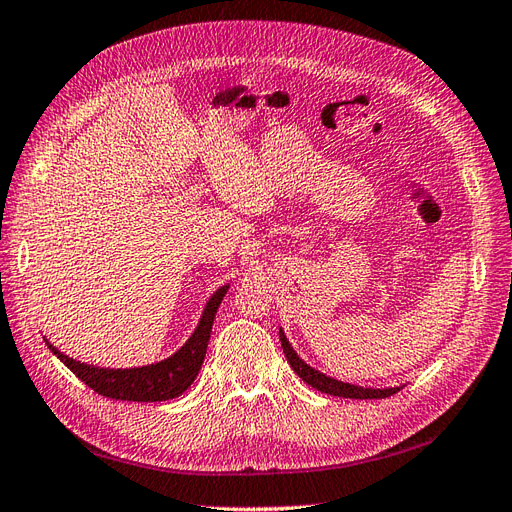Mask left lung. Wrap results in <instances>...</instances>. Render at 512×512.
I'll list each match as a JSON object with an SVG mask.
<instances>
[{"mask_svg": "<svg viewBox=\"0 0 512 512\" xmlns=\"http://www.w3.org/2000/svg\"><path fill=\"white\" fill-rule=\"evenodd\" d=\"M280 342H282L286 359H288L290 367L297 371V376L303 382H307L309 386H314V389L320 391V393L335 395V397H350V399H384V397L395 395L401 389V386H391V389H367V386H356V384L335 380V378H331L327 374H320L318 369L309 367L301 359V356L292 350V346H290V342L286 339L282 329H280Z\"/></svg>", "mask_w": 512, "mask_h": 512, "instance_id": "left-lung-1", "label": "left lung"}]
</instances>
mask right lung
I'll use <instances>...</instances> for the list:
<instances>
[{"instance_id":"add662e5","label":"right lung","mask_w":512,"mask_h":512,"mask_svg":"<svg viewBox=\"0 0 512 512\" xmlns=\"http://www.w3.org/2000/svg\"><path fill=\"white\" fill-rule=\"evenodd\" d=\"M228 284L215 290L211 299L207 301L203 316H200L194 333L190 335L175 354H170L168 359L143 365V367H130V369H108V367H96L87 365L76 359H70L68 354L59 352L53 344L46 342L49 350L64 363L72 374L83 380L89 389H94L98 395L121 399V401H166L175 399L183 391L190 389V384L196 380L200 365L205 361L207 344L211 337V327L218 307L228 292Z\"/></svg>"}]
</instances>
